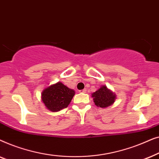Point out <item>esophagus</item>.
Here are the masks:
<instances>
[{
  "mask_svg": "<svg viewBox=\"0 0 159 159\" xmlns=\"http://www.w3.org/2000/svg\"><path fill=\"white\" fill-rule=\"evenodd\" d=\"M86 89H83V90H80L79 92L80 93H86Z\"/></svg>",
  "mask_w": 159,
  "mask_h": 159,
  "instance_id": "esophagus-1",
  "label": "esophagus"
}]
</instances>
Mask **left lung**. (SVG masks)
Returning <instances> with one entry per match:
<instances>
[{
	"label": "left lung",
	"instance_id": "obj_1",
	"mask_svg": "<svg viewBox=\"0 0 159 159\" xmlns=\"http://www.w3.org/2000/svg\"><path fill=\"white\" fill-rule=\"evenodd\" d=\"M95 105L98 107L106 108L112 105L116 99V95L108 90L106 86L101 87L92 94Z\"/></svg>",
	"mask_w": 159,
	"mask_h": 159
}]
</instances>
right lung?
Listing matches in <instances>:
<instances>
[{"mask_svg":"<svg viewBox=\"0 0 159 159\" xmlns=\"http://www.w3.org/2000/svg\"><path fill=\"white\" fill-rule=\"evenodd\" d=\"M75 94L73 90L58 82L43 91L42 101L49 110L58 111L69 106Z\"/></svg>","mask_w":159,"mask_h":159,"instance_id":"1","label":"right lung"}]
</instances>
